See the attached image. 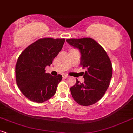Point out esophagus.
<instances>
[{
	"label": "esophagus",
	"mask_w": 133,
	"mask_h": 133,
	"mask_svg": "<svg viewBox=\"0 0 133 133\" xmlns=\"http://www.w3.org/2000/svg\"><path fill=\"white\" fill-rule=\"evenodd\" d=\"M68 77V75H67V74H63V77L64 78H67Z\"/></svg>",
	"instance_id": "34e87169"
}]
</instances>
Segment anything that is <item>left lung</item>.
Wrapping results in <instances>:
<instances>
[{
    "label": "left lung",
    "mask_w": 133,
    "mask_h": 133,
    "mask_svg": "<svg viewBox=\"0 0 133 133\" xmlns=\"http://www.w3.org/2000/svg\"><path fill=\"white\" fill-rule=\"evenodd\" d=\"M67 42L79 49L81 53V66L84 81L70 88L74 99L82 106H89L101 99L110 85L112 76V65L105 49L91 38H69Z\"/></svg>",
    "instance_id": "obj_1"
}]
</instances>
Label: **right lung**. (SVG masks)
<instances>
[{"label":"right lung","mask_w":133,"mask_h":133,"mask_svg":"<svg viewBox=\"0 0 133 133\" xmlns=\"http://www.w3.org/2000/svg\"><path fill=\"white\" fill-rule=\"evenodd\" d=\"M65 38H40L28 46L18 57L16 81L23 95L30 101L43 103L52 98L62 79L52 76L45 67L52 64L62 49Z\"/></svg>","instance_id":"add662e5"}]
</instances>
